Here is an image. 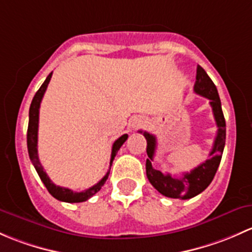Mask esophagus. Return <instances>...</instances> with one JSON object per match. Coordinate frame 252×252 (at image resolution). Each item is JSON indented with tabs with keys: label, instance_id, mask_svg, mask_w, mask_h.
Returning <instances> with one entry per match:
<instances>
[{
	"label": "esophagus",
	"instance_id": "34e87169",
	"mask_svg": "<svg viewBox=\"0 0 252 252\" xmlns=\"http://www.w3.org/2000/svg\"><path fill=\"white\" fill-rule=\"evenodd\" d=\"M129 125H131L132 128H139V127H143L145 125V121L143 118H141V116H134L133 119L131 120V123H129Z\"/></svg>",
	"mask_w": 252,
	"mask_h": 252
}]
</instances>
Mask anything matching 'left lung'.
Returning a JSON list of instances; mask_svg holds the SVG:
<instances>
[{
	"mask_svg": "<svg viewBox=\"0 0 252 252\" xmlns=\"http://www.w3.org/2000/svg\"><path fill=\"white\" fill-rule=\"evenodd\" d=\"M194 92L210 100V105L212 108V113H214L215 121L217 125L216 138H215L212 150L210 152L211 158L204 161L203 164L193 168L190 172L183 173L182 177H173L170 173H162L161 171L155 170L152 166V161L155 150H157V138L154 134L149 133V132L139 131L141 133H143L147 139L148 159L145 162V171H147L148 180L159 193L167 198L186 200V199L194 198L195 195L200 194L212 182L222 159L225 144V120L223 116L221 99H220L216 86L201 66H198L196 69V81L194 85Z\"/></svg>",
	"mask_w": 252,
	"mask_h": 252,
	"instance_id": "obj_1",
	"label": "left lung"
}]
</instances>
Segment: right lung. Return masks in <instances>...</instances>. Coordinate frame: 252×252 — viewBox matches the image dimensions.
<instances>
[{
	"mask_svg": "<svg viewBox=\"0 0 252 252\" xmlns=\"http://www.w3.org/2000/svg\"><path fill=\"white\" fill-rule=\"evenodd\" d=\"M52 77V72L48 75L47 79L45 80L41 87L38 88V91L36 92V94L33 95L32 102H31L30 105V110H29V126H28V134H27V139H28V152H29V157L32 165L35 166L36 171H37L38 176H40L41 181H42L43 184L46 186L47 190L49 191L53 198L58 199L61 201H65V203H82V201H86L91 196L94 195L97 191L100 190L103 186H104L105 181L108 180L109 176V171L107 172V175L102 178L97 184H94L91 188L86 189L84 191H80V193H76V191H72L71 189L69 188H64V187H59L56 186L47 176V173L43 171L42 165H41L40 160H38V154H37V132H38V113H40V104L41 100H42L43 94H45L46 90H47V86L51 81ZM127 134H123L120 138L116 139L114 142L113 147H111V157H110V166L113 164V160L115 158L116 153L118 150L120 149L121 145L126 142L127 139Z\"/></svg>",
	"mask_w": 252,
	"mask_h": 252,
	"instance_id": "right-lung-1",
	"label": "right lung"
}]
</instances>
